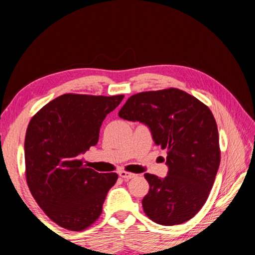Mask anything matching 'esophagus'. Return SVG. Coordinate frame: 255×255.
<instances>
[{
  "mask_svg": "<svg viewBox=\"0 0 255 255\" xmlns=\"http://www.w3.org/2000/svg\"><path fill=\"white\" fill-rule=\"evenodd\" d=\"M119 176H120V178L125 179V180H128V179L135 178L136 174L130 173V172H127V171H119Z\"/></svg>",
  "mask_w": 255,
  "mask_h": 255,
  "instance_id": "esophagus-1",
  "label": "esophagus"
}]
</instances>
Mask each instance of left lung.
<instances>
[{"label":"left lung","mask_w":255,"mask_h":255,"mask_svg":"<svg viewBox=\"0 0 255 255\" xmlns=\"http://www.w3.org/2000/svg\"><path fill=\"white\" fill-rule=\"evenodd\" d=\"M118 115L147 125L155 144L167 149L165 178L144 175L149 184L141 201L146 216L164 226L188 222L208 199L221 163L213 112L193 96L170 88L133 94Z\"/></svg>","instance_id":"1"}]
</instances>
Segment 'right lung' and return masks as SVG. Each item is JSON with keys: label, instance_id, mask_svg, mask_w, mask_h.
<instances>
[{"label": "right lung", "instance_id": "right-lung-1", "mask_svg": "<svg viewBox=\"0 0 255 255\" xmlns=\"http://www.w3.org/2000/svg\"><path fill=\"white\" fill-rule=\"evenodd\" d=\"M124 99L67 93L30 120L24 139L25 179L38 206L68 231H84L102 213L117 173H98L81 154L97 145L102 122Z\"/></svg>", "mask_w": 255, "mask_h": 255}]
</instances>
